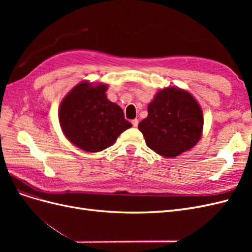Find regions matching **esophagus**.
<instances>
[{
	"instance_id": "1",
	"label": "esophagus",
	"mask_w": 252,
	"mask_h": 252,
	"mask_svg": "<svg viewBox=\"0 0 252 252\" xmlns=\"http://www.w3.org/2000/svg\"><path fill=\"white\" fill-rule=\"evenodd\" d=\"M131 124H132V126H133V127H136V126L139 125V120H138V119H134V120H132V121H131Z\"/></svg>"
}]
</instances>
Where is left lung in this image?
<instances>
[{"label": "left lung", "mask_w": 252, "mask_h": 252, "mask_svg": "<svg viewBox=\"0 0 252 252\" xmlns=\"http://www.w3.org/2000/svg\"><path fill=\"white\" fill-rule=\"evenodd\" d=\"M147 146L172 158L192 148L203 129V113L194 97L179 88H166L148 105V117L140 122Z\"/></svg>", "instance_id": "8db88e82"}]
</instances>
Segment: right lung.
<instances>
[{
	"label": "right lung",
	"mask_w": 252,
	"mask_h": 252,
	"mask_svg": "<svg viewBox=\"0 0 252 252\" xmlns=\"http://www.w3.org/2000/svg\"><path fill=\"white\" fill-rule=\"evenodd\" d=\"M107 86L88 83L75 86L60 107V124L67 139L79 148L97 152L110 147L132 125L120 106L106 96Z\"/></svg>",
	"instance_id": "1"
}]
</instances>
